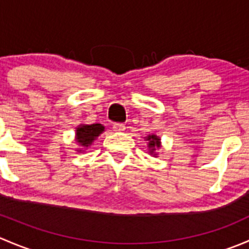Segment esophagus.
I'll return each instance as SVG.
<instances>
[{
    "label": "esophagus",
    "instance_id": "esophagus-1",
    "mask_svg": "<svg viewBox=\"0 0 249 249\" xmlns=\"http://www.w3.org/2000/svg\"><path fill=\"white\" fill-rule=\"evenodd\" d=\"M125 129H126V127H125L124 124H114V125H113V130H114L115 132H123V131H125Z\"/></svg>",
    "mask_w": 249,
    "mask_h": 249
}]
</instances>
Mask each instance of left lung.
Segmentation results:
<instances>
[{
    "label": "left lung",
    "mask_w": 249,
    "mask_h": 249,
    "mask_svg": "<svg viewBox=\"0 0 249 249\" xmlns=\"http://www.w3.org/2000/svg\"><path fill=\"white\" fill-rule=\"evenodd\" d=\"M144 140L147 141V147H148V153H149L152 157H158L157 150L161 148V140L159 136L152 134L148 135L144 137Z\"/></svg>",
    "instance_id": "left-lung-1"
}]
</instances>
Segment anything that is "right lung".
Here are the masks:
<instances>
[{
	"label": "right lung",
	"mask_w": 249,
	"mask_h": 249,
	"mask_svg": "<svg viewBox=\"0 0 249 249\" xmlns=\"http://www.w3.org/2000/svg\"><path fill=\"white\" fill-rule=\"evenodd\" d=\"M105 131V126L102 124H79L76 127V135H74V141L78 144L76 152L84 153L95 140Z\"/></svg>",
	"instance_id": "obj_1"
}]
</instances>
